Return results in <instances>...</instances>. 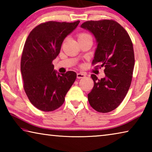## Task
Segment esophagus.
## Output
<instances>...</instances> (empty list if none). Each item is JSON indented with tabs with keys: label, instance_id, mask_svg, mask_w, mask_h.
<instances>
[{
	"label": "esophagus",
	"instance_id": "obj_1",
	"mask_svg": "<svg viewBox=\"0 0 152 152\" xmlns=\"http://www.w3.org/2000/svg\"><path fill=\"white\" fill-rule=\"evenodd\" d=\"M85 77H86V75L84 73H82V72L77 73V78L80 79V78H85Z\"/></svg>",
	"mask_w": 152,
	"mask_h": 152
}]
</instances>
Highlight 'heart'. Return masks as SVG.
<instances>
[{
	"instance_id": "obj_1",
	"label": "heart",
	"mask_w": 152,
	"mask_h": 152,
	"mask_svg": "<svg viewBox=\"0 0 152 152\" xmlns=\"http://www.w3.org/2000/svg\"><path fill=\"white\" fill-rule=\"evenodd\" d=\"M87 35H89L88 34H87V33H80V34L78 36V38L80 37H84V36H87Z\"/></svg>"
}]
</instances>
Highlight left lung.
I'll return each mask as SVG.
<instances>
[{
	"mask_svg": "<svg viewBox=\"0 0 152 152\" xmlns=\"http://www.w3.org/2000/svg\"><path fill=\"white\" fill-rule=\"evenodd\" d=\"M80 27L96 39L92 64L104 68L103 78L91 75L94 86L88 94V102L98 112H110L121 103L132 83L135 64L133 43L125 29L115 20H88Z\"/></svg>",
	"mask_w": 152,
	"mask_h": 152,
	"instance_id": "1",
	"label": "left lung"
}]
</instances>
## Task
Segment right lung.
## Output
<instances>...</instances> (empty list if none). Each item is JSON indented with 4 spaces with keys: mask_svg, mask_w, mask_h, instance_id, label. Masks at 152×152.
I'll list each match as a JSON object with an SVG mask.
<instances>
[{
    "mask_svg": "<svg viewBox=\"0 0 152 152\" xmlns=\"http://www.w3.org/2000/svg\"><path fill=\"white\" fill-rule=\"evenodd\" d=\"M79 23H43L31 31L25 42L20 61L23 87L30 102L38 109H58L75 81L76 72L60 74L52 61L60 53L64 39Z\"/></svg>",
    "mask_w": 152,
    "mask_h": 152,
    "instance_id": "obj_1",
    "label": "right lung"
}]
</instances>
